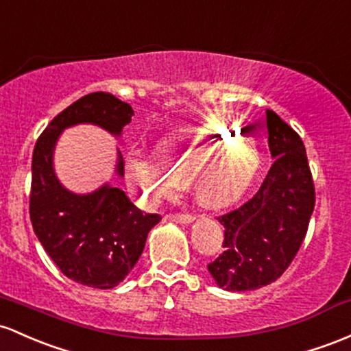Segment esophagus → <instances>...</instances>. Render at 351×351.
<instances>
[{
	"instance_id": "obj_1",
	"label": "esophagus",
	"mask_w": 351,
	"mask_h": 351,
	"mask_svg": "<svg viewBox=\"0 0 351 351\" xmlns=\"http://www.w3.org/2000/svg\"><path fill=\"white\" fill-rule=\"evenodd\" d=\"M168 219H171V221H176V223H191L195 219L193 215L190 213H169L167 215Z\"/></svg>"
}]
</instances>
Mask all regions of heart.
Listing matches in <instances>:
<instances>
[{
    "label": "heart",
    "mask_w": 351,
    "mask_h": 351,
    "mask_svg": "<svg viewBox=\"0 0 351 351\" xmlns=\"http://www.w3.org/2000/svg\"><path fill=\"white\" fill-rule=\"evenodd\" d=\"M226 128L198 125L167 134L156 156L133 152L126 158V176L145 205L190 183L202 205L225 208L241 198L260 168L255 141L232 136Z\"/></svg>",
    "instance_id": "b5f03b06"
}]
</instances>
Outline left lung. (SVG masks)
I'll use <instances>...</instances> for the list:
<instances>
[{
    "mask_svg": "<svg viewBox=\"0 0 351 351\" xmlns=\"http://www.w3.org/2000/svg\"><path fill=\"white\" fill-rule=\"evenodd\" d=\"M269 153L275 158L260 190L218 217L223 253L208 265L218 287L250 291L280 278L305 240L315 208V184L300 134L267 110Z\"/></svg>",
    "mask_w": 351,
    "mask_h": 351,
    "instance_id": "left-lung-1",
    "label": "left lung"
}]
</instances>
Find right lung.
Masks as SVG:
<instances>
[{
    "label": "right lung",
    "mask_w": 351,
    "mask_h": 351,
    "mask_svg": "<svg viewBox=\"0 0 351 351\" xmlns=\"http://www.w3.org/2000/svg\"><path fill=\"white\" fill-rule=\"evenodd\" d=\"M132 117L128 103L103 91L90 93L51 119L33 152L29 218L34 233L64 276L99 290L125 280L143 253L149 230L161 217L143 213L125 191L110 184L88 195L68 191L53 171V148L68 126L93 123L121 134ZM117 173L123 175L121 153Z\"/></svg>",
    "instance_id": "obj_1"
}]
</instances>
